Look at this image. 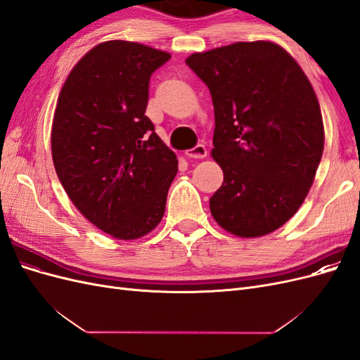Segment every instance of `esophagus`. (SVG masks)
Instances as JSON below:
<instances>
[{
    "mask_svg": "<svg viewBox=\"0 0 360 360\" xmlns=\"http://www.w3.org/2000/svg\"><path fill=\"white\" fill-rule=\"evenodd\" d=\"M186 156L191 159H204L207 156V148L202 144L195 146L193 148L186 150Z\"/></svg>",
    "mask_w": 360,
    "mask_h": 360,
    "instance_id": "1",
    "label": "esophagus"
}]
</instances>
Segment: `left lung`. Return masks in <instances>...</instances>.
Here are the masks:
<instances>
[{
    "instance_id": "left-lung-1",
    "label": "left lung",
    "mask_w": 360,
    "mask_h": 360,
    "mask_svg": "<svg viewBox=\"0 0 360 360\" xmlns=\"http://www.w3.org/2000/svg\"><path fill=\"white\" fill-rule=\"evenodd\" d=\"M214 108L212 156L224 183L210 212L224 230L259 237L278 230L307 198L324 148L311 82L271 41H238L186 60Z\"/></svg>"
}]
</instances>
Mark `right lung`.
I'll return each instance as SVG.
<instances>
[{"label":"right lung","instance_id":"right-lung-1","mask_svg":"<svg viewBox=\"0 0 360 360\" xmlns=\"http://www.w3.org/2000/svg\"><path fill=\"white\" fill-rule=\"evenodd\" d=\"M169 58L141 43H101L68 76L53 114L52 159L64 191L122 240L156 228L177 174L176 153L146 115L151 75Z\"/></svg>","mask_w":360,"mask_h":360}]
</instances>
